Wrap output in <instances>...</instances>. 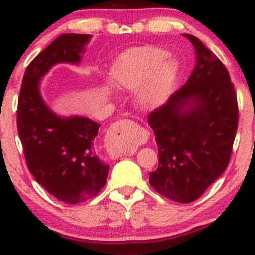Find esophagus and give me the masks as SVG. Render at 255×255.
Listing matches in <instances>:
<instances>
[{
  "mask_svg": "<svg viewBox=\"0 0 255 255\" xmlns=\"http://www.w3.org/2000/svg\"><path fill=\"white\" fill-rule=\"evenodd\" d=\"M135 147V135L130 129L118 121L111 126L105 137V148L110 157H119L129 153Z\"/></svg>",
  "mask_w": 255,
  "mask_h": 255,
  "instance_id": "34e87169",
  "label": "esophagus"
}]
</instances>
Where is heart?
<instances>
[{"label":"heart","mask_w":255,"mask_h":255,"mask_svg":"<svg viewBox=\"0 0 255 255\" xmlns=\"http://www.w3.org/2000/svg\"><path fill=\"white\" fill-rule=\"evenodd\" d=\"M156 46H140L122 52L109 72L119 89H136L135 102L142 109H154L168 101L176 84L180 63Z\"/></svg>","instance_id":"b5f03b06"}]
</instances>
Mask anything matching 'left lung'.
I'll return each mask as SVG.
<instances>
[{"label": "left lung", "mask_w": 255, "mask_h": 255, "mask_svg": "<svg viewBox=\"0 0 255 255\" xmlns=\"http://www.w3.org/2000/svg\"><path fill=\"white\" fill-rule=\"evenodd\" d=\"M197 64L186 84L148 115L159 164L150 183L177 203L197 200L229 164L239 124L235 89L222 61L197 37Z\"/></svg>", "instance_id": "left-lung-1"}]
</instances>
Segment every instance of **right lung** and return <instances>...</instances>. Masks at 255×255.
Returning <instances> with one entry per match:
<instances>
[{
  "label": "right lung",
  "mask_w": 255,
  "mask_h": 255,
  "mask_svg": "<svg viewBox=\"0 0 255 255\" xmlns=\"http://www.w3.org/2000/svg\"><path fill=\"white\" fill-rule=\"evenodd\" d=\"M90 34L57 37L26 68L17 102V133L28 170L58 200L79 204L98 194L109 165L95 147L99 124L83 116L62 118L45 104L39 81L56 63H79Z\"/></svg>",
  "instance_id": "add662e5"
}]
</instances>
